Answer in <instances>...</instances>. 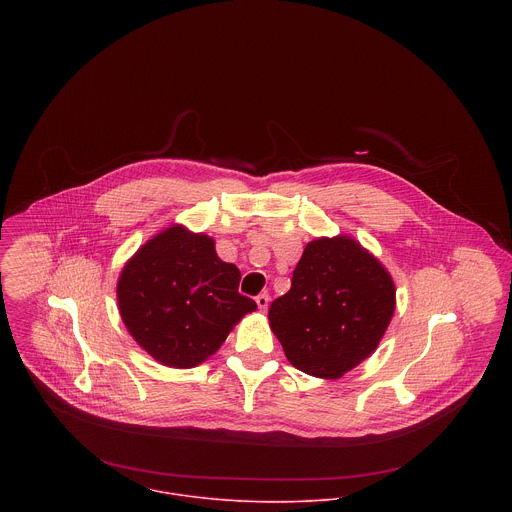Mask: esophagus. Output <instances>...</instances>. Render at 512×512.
I'll use <instances>...</instances> for the list:
<instances>
[{
  "instance_id": "1",
  "label": "esophagus",
  "mask_w": 512,
  "mask_h": 512,
  "mask_svg": "<svg viewBox=\"0 0 512 512\" xmlns=\"http://www.w3.org/2000/svg\"><path fill=\"white\" fill-rule=\"evenodd\" d=\"M256 303H258V309H260V311H266L268 305H270V295H268V293H260V295L256 297Z\"/></svg>"
}]
</instances>
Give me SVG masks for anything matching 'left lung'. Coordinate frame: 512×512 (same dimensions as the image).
<instances>
[{"label":"left lung","mask_w":512,"mask_h":512,"mask_svg":"<svg viewBox=\"0 0 512 512\" xmlns=\"http://www.w3.org/2000/svg\"><path fill=\"white\" fill-rule=\"evenodd\" d=\"M396 307L388 270L351 236L311 240L270 327L297 370L335 380L368 359Z\"/></svg>","instance_id":"left-lung-1"}]
</instances>
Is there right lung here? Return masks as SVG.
Returning a JSON list of instances; mask_svg holds the SVG:
<instances>
[{
	"instance_id": "add662e5",
	"label": "right lung",
	"mask_w": 512,
	"mask_h": 512,
	"mask_svg": "<svg viewBox=\"0 0 512 512\" xmlns=\"http://www.w3.org/2000/svg\"><path fill=\"white\" fill-rule=\"evenodd\" d=\"M238 284L240 270L220 260L211 236L173 224L128 260L116 295L124 325L146 353L161 365L193 368L256 309Z\"/></svg>"
}]
</instances>
